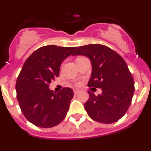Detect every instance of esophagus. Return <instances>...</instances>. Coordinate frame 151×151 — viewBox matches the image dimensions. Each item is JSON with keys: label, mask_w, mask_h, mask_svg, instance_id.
Masks as SVG:
<instances>
[{"label": "esophagus", "mask_w": 151, "mask_h": 151, "mask_svg": "<svg viewBox=\"0 0 151 151\" xmlns=\"http://www.w3.org/2000/svg\"><path fill=\"white\" fill-rule=\"evenodd\" d=\"M74 94H78L79 93H80V90L74 89Z\"/></svg>", "instance_id": "1"}]
</instances>
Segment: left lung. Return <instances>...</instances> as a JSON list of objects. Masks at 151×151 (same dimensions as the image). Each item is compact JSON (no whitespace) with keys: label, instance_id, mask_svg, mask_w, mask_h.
<instances>
[{"label":"left lung","instance_id":"8db88e82","mask_svg":"<svg viewBox=\"0 0 151 151\" xmlns=\"http://www.w3.org/2000/svg\"><path fill=\"white\" fill-rule=\"evenodd\" d=\"M73 55H84L91 60L92 72L88 86L102 91L98 96L88 91L89 99L85 109L90 118L106 124L121 119L134 92L133 77L123 58L109 47L96 44L78 47Z\"/></svg>","mask_w":151,"mask_h":151}]
</instances>
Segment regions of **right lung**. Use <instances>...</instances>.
Wrapping results in <instances>:
<instances>
[{"label": "right lung", "mask_w": 151, "mask_h": 151, "mask_svg": "<svg viewBox=\"0 0 151 151\" xmlns=\"http://www.w3.org/2000/svg\"><path fill=\"white\" fill-rule=\"evenodd\" d=\"M76 49L42 47L25 60L17 80V99L24 116L35 126L51 128L66 117L74 96L72 89L63 88L56 93L49 85L59 76L62 62Z\"/></svg>", "instance_id": "1"}]
</instances>
